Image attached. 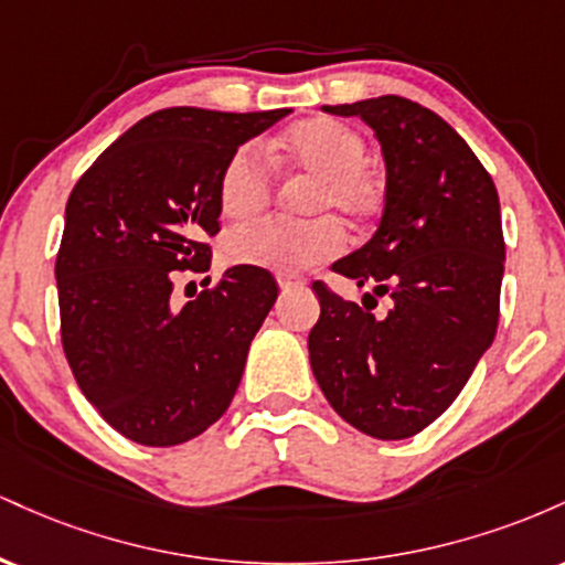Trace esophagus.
<instances>
[{
    "label": "esophagus",
    "mask_w": 565,
    "mask_h": 565,
    "mask_svg": "<svg viewBox=\"0 0 565 565\" xmlns=\"http://www.w3.org/2000/svg\"><path fill=\"white\" fill-rule=\"evenodd\" d=\"M276 281L281 289H295V287H305V284H308L302 276H297V274H278Z\"/></svg>",
    "instance_id": "obj_1"
}]
</instances>
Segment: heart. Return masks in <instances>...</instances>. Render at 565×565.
Instances as JSON below:
<instances>
[{
  "label": "heart",
  "instance_id": "obj_1",
  "mask_svg": "<svg viewBox=\"0 0 565 565\" xmlns=\"http://www.w3.org/2000/svg\"><path fill=\"white\" fill-rule=\"evenodd\" d=\"M276 164L313 180L302 210L342 212L353 225H366L385 206V188L364 164L366 140L334 119L300 121L278 140ZM220 210L228 217H249L274 199V172L255 142L236 148L220 172ZM345 246L342 225L332 215L308 220H255L231 228L223 238L225 263L238 268L297 274L332 260Z\"/></svg>",
  "mask_w": 565,
  "mask_h": 565
}]
</instances>
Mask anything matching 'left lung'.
<instances>
[{
    "label": "left lung",
    "mask_w": 565,
    "mask_h": 565,
    "mask_svg": "<svg viewBox=\"0 0 565 565\" xmlns=\"http://www.w3.org/2000/svg\"><path fill=\"white\" fill-rule=\"evenodd\" d=\"M323 111L361 116L387 172L380 228L332 270L387 295L393 308L374 319L366 305L316 281L310 366L345 423L401 440L451 406L494 342L504 274L499 196L468 142L419 103L382 95Z\"/></svg>",
    "instance_id": "left-lung-1"
}]
</instances>
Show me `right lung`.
Returning a JSON list of instances; mask_svg holds the SVG:
<instances>
[{
  "mask_svg": "<svg viewBox=\"0 0 565 565\" xmlns=\"http://www.w3.org/2000/svg\"><path fill=\"white\" fill-rule=\"evenodd\" d=\"M287 114L164 108L111 142L71 191L55 260L63 350L89 404L135 444H185L236 395L276 278L236 265L178 305L174 270H210L220 172Z\"/></svg>",
  "mask_w": 565,
  "mask_h": 565,
  "instance_id": "add662e5",
  "label": "right lung"
}]
</instances>
